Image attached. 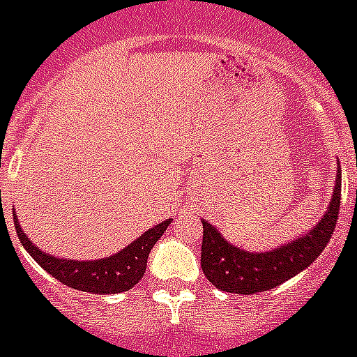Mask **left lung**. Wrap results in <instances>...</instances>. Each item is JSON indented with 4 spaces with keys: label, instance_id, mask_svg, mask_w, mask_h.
Masks as SVG:
<instances>
[{
    "label": "left lung",
    "instance_id": "1",
    "mask_svg": "<svg viewBox=\"0 0 357 357\" xmlns=\"http://www.w3.org/2000/svg\"><path fill=\"white\" fill-rule=\"evenodd\" d=\"M339 205H341V169L337 165L334 192L326 213L308 233L299 238L289 240L271 251L255 253L236 248L227 242L213 224L202 220L204 224L202 269L205 277L222 291L240 295L268 291L286 282L308 268L328 245L337 222Z\"/></svg>",
    "mask_w": 357,
    "mask_h": 357
}]
</instances>
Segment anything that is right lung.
Returning <instances> with one entry per match:
<instances>
[{"label":"right lung","mask_w":357,"mask_h":357,"mask_svg":"<svg viewBox=\"0 0 357 357\" xmlns=\"http://www.w3.org/2000/svg\"><path fill=\"white\" fill-rule=\"evenodd\" d=\"M13 216L14 227H16L22 245L49 275H53L54 279L69 288L97 295L123 294V291L132 289L139 280L143 279L150 251L155 242L163 236L167 227L172 224V220L169 218L161 224L153 225L152 229L144 231L139 238L133 240L132 244L106 259L71 260L58 259V257H53V255L36 248L20 225L16 211Z\"/></svg>","instance_id":"1"}]
</instances>
